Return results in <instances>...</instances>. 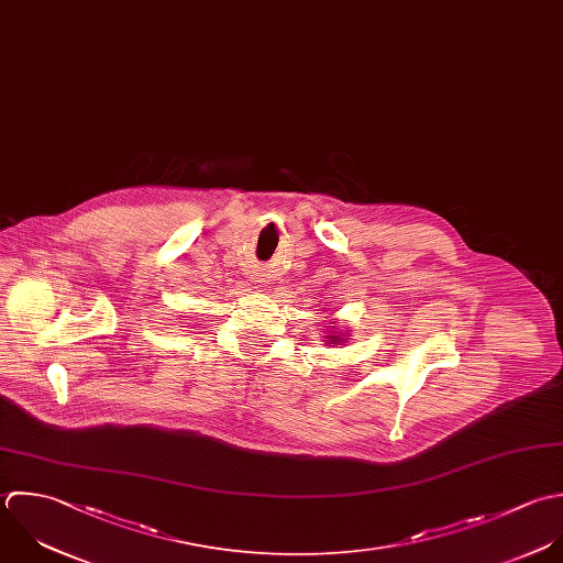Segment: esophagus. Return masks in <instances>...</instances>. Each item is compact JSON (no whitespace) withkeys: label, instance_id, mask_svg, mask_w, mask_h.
<instances>
[{"label":"esophagus","instance_id":"1","mask_svg":"<svg viewBox=\"0 0 563 563\" xmlns=\"http://www.w3.org/2000/svg\"><path fill=\"white\" fill-rule=\"evenodd\" d=\"M254 278H256V276H254ZM254 283H258V280H254Z\"/></svg>","mask_w":563,"mask_h":563}]
</instances>
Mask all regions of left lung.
Instances as JSON below:
<instances>
[{"mask_svg": "<svg viewBox=\"0 0 563 563\" xmlns=\"http://www.w3.org/2000/svg\"><path fill=\"white\" fill-rule=\"evenodd\" d=\"M333 324V322H331ZM327 340L324 342H329V344H342V342H346V335H340V333H335V331H329V335H324Z\"/></svg>", "mask_w": 563, "mask_h": 563, "instance_id": "obj_1", "label": "left lung"}]
</instances>
